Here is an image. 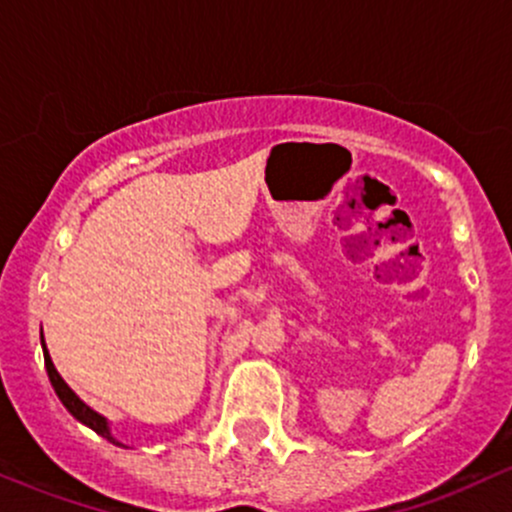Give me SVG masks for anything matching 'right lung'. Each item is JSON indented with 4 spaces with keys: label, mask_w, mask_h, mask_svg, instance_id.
I'll return each instance as SVG.
<instances>
[{
    "label": "right lung",
    "mask_w": 512,
    "mask_h": 512,
    "mask_svg": "<svg viewBox=\"0 0 512 512\" xmlns=\"http://www.w3.org/2000/svg\"><path fill=\"white\" fill-rule=\"evenodd\" d=\"M41 350H44V365H46V372H49V382H51V387H54L56 397L61 399L63 407H66L68 412H71V416H76V419L81 421V424H86L88 429H93V431H96L98 436H103V439H108L110 444H115V446H125L123 441H118V439H115V436H113V431H110V421L105 419L103 414H98L96 409L88 407V404L83 402V399L78 397V394L73 392V389L68 387L66 382H63V377H61L59 372H56L54 362H51L49 350H46L44 333H41Z\"/></svg>",
    "instance_id": "add662e5"
}]
</instances>
